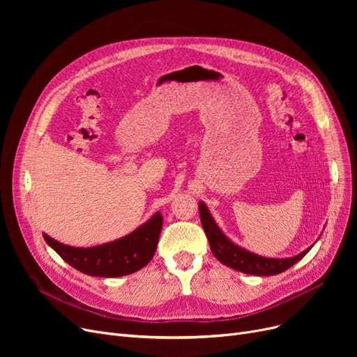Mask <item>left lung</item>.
Masks as SVG:
<instances>
[{"label": "left lung", "instance_id": "left-lung-1", "mask_svg": "<svg viewBox=\"0 0 357 357\" xmlns=\"http://www.w3.org/2000/svg\"><path fill=\"white\" fill-rule=\"evenodd\" d=\"M198 210H199L201 224L204 227L205 236L208 238L213 255L221 261V264L243 273L256 275V276L278 275L294 266L296 261L301 260L312 248L310 246L299 255L292 257H285V259L259 256L256 253H252L246 249L237 246L236 243H233L226 234H224L221 229L217 226V222L213 218L208 207L202 201H199Z\"/></svg>", "mask_w": 357, "mask_h": 357}]
</instances>
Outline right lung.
<instances>
[{"instance_id": "add662e5", "label": "right lung", "mask_w": 357, "mask_h": 357, "mask_svg": "<svg viewBox=\"0 0 357 357\" xmlns=\"http://www.w3.org/2000/svg\"><path fill=\"white\" fill-rule=\"evenodd\" d=\"M162 224L163 217L158 211L130 234L93 248L68 246L46 233L43 237L47 245L77 271L89 276L117 278L135 273L152 260Z\"/></svg>"}]
</instances>
